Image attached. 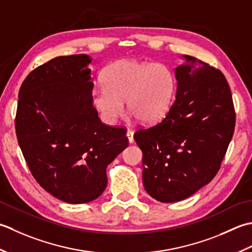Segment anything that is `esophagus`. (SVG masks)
<instances>
[{
    "label": "esophagus",
    "mask_w": 252,
    "mask_h": 252,
    "mask_svg": "<svg viewBox=\"0 0 252 252\" xmlns=\"http://www.w3.org/2000/svg\"><path fill=\"white\" fill-rule=\"evenodd\" d=\"M126 136H127V138H128V141H129L130 143H132L133 141V131L132 130H130V129H128L127 130V133H126Z\"/></svg>",
    "instance_id": "34e87169"
}]
</instances>
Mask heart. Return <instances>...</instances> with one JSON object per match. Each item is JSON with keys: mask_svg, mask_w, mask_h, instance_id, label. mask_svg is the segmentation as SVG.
I'll return each mask as SVG.
<instances>
[{"mask_svg": "<svg viewBox=\"0 0 252 252\" xmlns=\"http://www.w3.org/2000/svg\"><path fill=\"white\" fill-rule=\"evenodd\" d=\"M91 91V100L101 119L114 124L123 113V101L138 121L152 123L165 114L171 104L175 77L166 65L136 60L115 62Z\"/></svg>", "mask_w": 252, "mask_h": 252, "instance_id": "heart-1", "label": "heart"}]
</instances>
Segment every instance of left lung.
I'll return each instance as SVG.
<instances>
[{"label":"left lung","mask_w":252,"mask_h":252,"mask_svg":"<svg viewBox=\"0 0 252 252\" xmlns=\"http://www.w3.org/2000/svg\"><path fill=\"white\" fill-rule=\"evenodd\" d=\"M175 68L176 99L163 119L133 138L142 151V181L161 202L190 197L214 178L232 140L236 113L222 71L190 55Z\"/></svg>","instance_id":"8db88e82"}]
</instances>
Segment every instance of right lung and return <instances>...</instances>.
Segmentation results:
<instances>
[{
    "instance_id": "obj_1",
    "label": "right lung",
    "mask_w": 252,
    "mask_h": 252,
    "mask_svg": "<svg viewBox=\"0 0 252 252\" xmlns=\"http://www.w3.org/2000/svg\"><path fill=\"white\" fill-rule=\"evenodd\" d=\"M86 54L59 56L30 71L18 94L15 129L41 187L68 203L96 199L106 167L128 146L125 127L103 124L91 100Z\"/></svg>"
}]
</instances>
